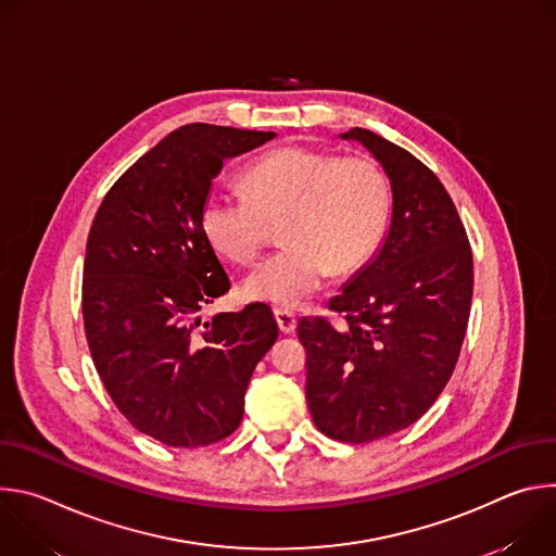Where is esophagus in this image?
I'll return each instance as SVG.
<instances>
[{
    "mask_svg": "<svg viewBox=\"0 0 556 556\" xmlns=\"http://www.w3.org/2000/svg\"><path fill=\"white\" fill-rule=\"evenodd\" d=\"M275 319H277V326H279V330H281L283 334H292V332H294V328H296V316H294V312L277 307V309H275Z\"/></svg>",
    "mask_w": 556,
    "mask_h": 556,
    "instance_id": "34e87169",
    "label": "esophagus"
}]
</instances>
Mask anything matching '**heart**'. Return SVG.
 Wrapping results in <instances>:
<instances>
[{
	"mask_svg": "<svg viewBox=\"0 0 556 556\" xmlns=\"http://www.w3.org/2000/svg\"><path fill=\"white\" fill-rule=\"evenodd\" d=\"M247 182L251 193L213 189L200 219L211 247L237 266H253L283 219L286 247L247 279L253 299L296 307L330 273L361 270L384 240L391 189L371 157L283 147L260 157Z\"/></svg>",
	"mask_w": 556,
	"mask_h": 556,
	"instance_id": "b5f03b06",
	"label": "heart"
}]
</instances>
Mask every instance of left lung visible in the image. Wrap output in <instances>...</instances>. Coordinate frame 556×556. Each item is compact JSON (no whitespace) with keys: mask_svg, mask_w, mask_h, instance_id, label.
<instances>
[{"mask_svg":"<svg viewBox=\"0 0 556 556\" xmlns=\"http://www.w3.org/2000/svg\"><path fill=\"white\" fill-rule=\"evenodd\" d=\"M391 180L389 235L376 260L328 309L301 319L305 399L321 433L365 444L407 429L446 387L464 343L472 253L457 208L438 176L407 149L354 127Z\"/></svg>","mask_w":556,"mask_h":556,"instance_id":"obj_1","label":"left lung"}]
</instances>
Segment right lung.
<instances>
[{"label": "right lung", "mask_w": 556, "mask_h": 556, "mask_svg": "<svg viewBox=\"0 0 556 556\" xmlns=\"http://www.w3.org/2000/svg\"><path fill=\"white\" fill-rule=\"evenodd\" d=\"M273 136L185 125L138 157L94 215L84 264L92 361L131 427L167 446H208L240 427L249 380L277 341L264 303L200 321L230 288L200 219L211 180Z\"/></svg>", "instance_id": "obj_1"}]
</instances>
